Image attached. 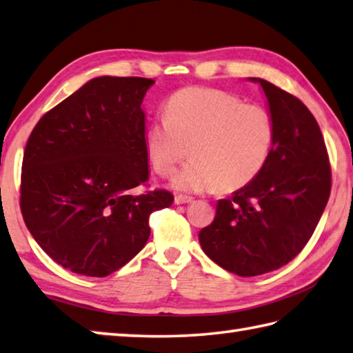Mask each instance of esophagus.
<instances>
[{"instance_id":"34e87169","label":"esophagus","mask_w":353,"mask_h":353,"mask_svg":"<svg viewBox=\"0 0 353 353\" xmlns=\"http://www.w3.org/2000/svg\"><path fill=\"white\" fill-rule=\"evenodd\" d=\"M190 202H193V197H190V196H183V194H176V197H174V203H177V205L190 203Z\"/></svg>"}]
</instances>
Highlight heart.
<instances>
[{
    "label": "heart",
    "instance_id": "heart-1",
    "mask_svg": "<svg viewBox=\"0 0 353 353\" xmlns=\"http://www.w3.org/2000/svg\"><path fill=\"white\" fill-rule=\"evenodd\" d=\"M163 114L165 120L146 132V152L163 177L174 174L190 154L194 157L174 179L181 190L238 191L261 174L272 154V115L221 89H181L166 101Z\"/></svg>",
    "mask_w": 353,
    "mask_h": 353
}]
</instances>
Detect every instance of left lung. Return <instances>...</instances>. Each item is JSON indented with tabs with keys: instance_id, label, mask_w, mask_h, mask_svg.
<instances>
[{
	"instance_id": "obj_1",
	"label": "left lung",
	"mask_w": 353,
	"mask_h": 353,
	"mask_svg": "<svg viewBox=\"0 0 353 353\" xmlns=\"http://www.w3.org/2000/svg\"><path fill=\"white\" fill-rule=\"evenodd\" d=\"M256 81L270 106L272 154L252 183L217 202L214 221L199 233L205 254L238 276L278 270L296 258L332 188L327 148L313 114L293 94Z\"/></svg>"
}]
</instances>
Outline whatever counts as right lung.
<instances>
[{
	"label": "right lung",
	"instance_id": "add662e5",
	"mask_svg": "<svg viewBox=\"0 0 353 353\" xmlns=\"http://www.w3.org/2000/svg\"><path fill=\"white\" fill-rule=\"evenodd\" d=\"M142 77H99L48 111L26 143L20 208L57 264L103 278L150 238L152 211L174 201L148 188Z\"/></svg>",
	"mask_w": 353,
	"mask_h": 353
}]
</instances>
